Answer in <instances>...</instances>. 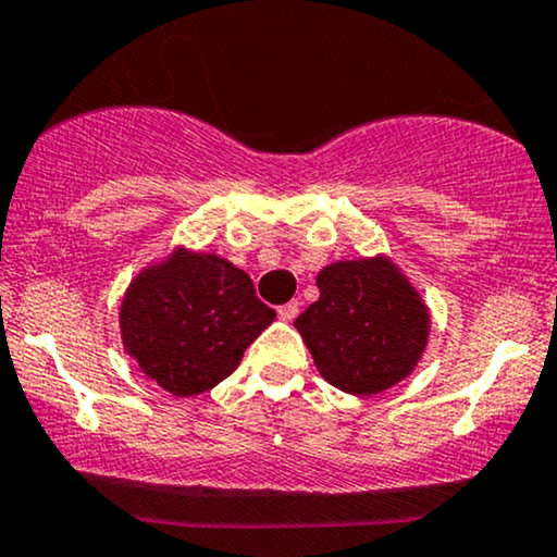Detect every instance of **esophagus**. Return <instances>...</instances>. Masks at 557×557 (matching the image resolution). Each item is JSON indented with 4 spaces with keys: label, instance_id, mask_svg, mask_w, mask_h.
I'll return each instance as SVG.
<instances>
[{
    "label": "esophagus",
    "instance_id": "34e87169",
    "mask_svg": "<svg viewBox=\"0 0 557 557\" xmlns=\"http://www.w3.org/2000/svg\"><path fill=\"white\" fill-rule=\"evenodd\" d=\"M298 306H300L298 300L285 302V306H280V308H277V315H280V319H283L285 323H290V321L295 319V315H298Z\"/></svg>",
    "mask_w": 557,
    "mask_h": 557
}]
</instances>
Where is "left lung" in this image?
I'll return each mask as SVG.
<instances>
[{
    "label": "left lung",
    "mask_w": 557,
    "mask_h": 557,
    "mask_svg": "<svg viewBox=\"0 0 557 557\" xmlns=\"http://www.w3.org/2000/svg\"><path fill=\"white\" fill-rule=\"evenodd\" d=\"M315 285L319 300L295 319V329L326 383L349 396H375L419 368L432 313L391 257L331 262Z\"/></svg>",
    "instance_id": "left-lung-1"
}]
</instances>
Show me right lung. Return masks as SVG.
Wrapping results in <instances>:
<instances>
[{"instance_id": "obj_1", "label": "right lung", "mask_w": 557, "mask_h": 557, "mask_svg": "<svg viewBox=\"0 0 557 557\" xmlns=\"http://www.w3.org/2000/svg\"><path fill=\"white\" fill-rule=\"evenodd\" d=\"M274 321L244 270L215 251L177 244L140 267L125 287L117 323L140 372L177 398L215 388Z\"/></svg>"}]
</instances>
